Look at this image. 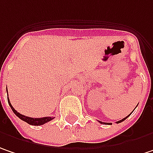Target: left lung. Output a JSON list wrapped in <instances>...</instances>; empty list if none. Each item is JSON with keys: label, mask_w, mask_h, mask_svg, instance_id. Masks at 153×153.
Listing matches in <instances>:
<instances>
[{"label": "left lung", "mask_w": 153, "mask_h": 153, "mask_svg": "<svg viewBox=\"0 0 153 153\" xmlns=\"http://www.w3.org/2000/svg\"><path fill=\"white\" fill-rule=\"evenodd\" d=\"M128 116H129V115H128ZM128 116H127V117H126V118H124V119H123V120H120V121H117L116 122V123H117V124H119V123H120V122H122V121H124V120H126V119H127V118H128ZM100 122V124H105V125H112V123H105V122H101V121H99Z\"/></svg>", "instance_id": "left-lung-1"}]
</instances>
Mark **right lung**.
<instances>
[{"label":"right lung","instance_id":"add662e5","mask_svg":"<svg viewBox=\"0 0 153 153\" xmlns=\"http://www.w3.org/2000/svg\"><path fill=\"white\" fill-rule=\"evenodd\" d=\"M7 101H8V104H9L11 109L13 110V112H14V114H15L19 119H21L22 120L27 122V124L32 125V126H41V125H44L45 123H47V122L50 121V120H52L54 119V117H53V118H52V117H44V118H30V117H27V116H25V115H22V114L19 113L16 110H14V108L12 106V105L10 103L9 100H7Z\"/></svg>","mask_w":153,"mask_h":153}]
</instances>
